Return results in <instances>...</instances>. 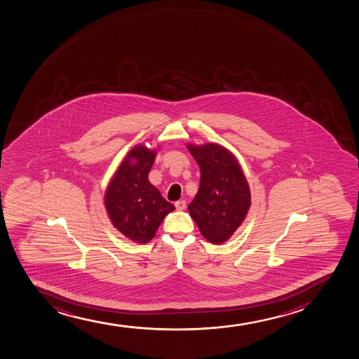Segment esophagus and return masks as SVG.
Here are the masks:
<instances>
[{
    "label": "esophagus",
    "instance_id": "esophagus-1",
    "mask_svg": "<svg viewBox=\"0 0 359 359\" xmlns=\"http://www.w3.org/2000/svg\"><path fill=\"white\" fill-rule=\"evenodd\" d=\"M186 205L187 203L184 200H181V201H177L175 203V206H176V210H184V208H186Z\"/></svg>",
    "mask_w": 359,
    "mask_h": 359
}]
</instances>
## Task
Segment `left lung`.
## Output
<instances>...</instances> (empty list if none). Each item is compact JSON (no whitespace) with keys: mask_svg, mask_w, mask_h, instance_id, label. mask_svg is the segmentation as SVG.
<instances>
[{"mask_svg":"<svg viewBox=\"0 0 359 359\" xmlns=\"http://www.w3.org/2000/svg\"><path fill=\"white\" fill-rule=\"evenodd\" d=\"M187 149L201 170V180L188 210L205 238L226 242L235 233L252 205L250 188L237 158L218 144H188Z\"/></svg>","mask_w":359,"mask_h":359,"instance_id":"8db88e82","label":"left lung"}]
</instances>
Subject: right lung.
Wrapping results in <instances>:
<instances>
[{
    "label": "right lung",
    "instance_id": "obj_1",
    "mask_svg": "<svg viewBox=\"0 0 359 359\" xmlns=\"http://www.w3.org/2000/svg\"><path fill=\"white\" fill-rule=\"evenodd\" d=\"M156 149L134 146L107 184L104 206L114 227L133 242L144 244L175 206L149 181Z\"/></svg>",
    "mask_w": 359,
    "mask_h": 359
}]
</instances>
